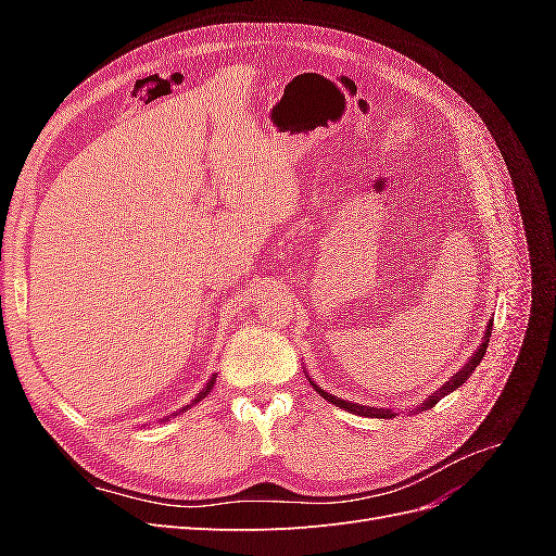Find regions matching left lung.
Returning <instances> with one entry per match:
<instances>
[{
  "label": "left lung",
  "instance_id": "1",
  "mask_svg": "<svg viewBox=\"0 0 556 556\" xmlns=\"http://www.w3.org/2000/svg\"><path fill=\"white\" fill-rule=\"evenodd\" d=\"M490 339H492V323L486 325V329H484V336H482V343L478 345V350L473 352V355H470V359L459 368L457 374H454L441 390H435L429 399H425L422 401V406H417L415 410H410V413H417V410H429V408H433L435 403H439L445 394H450V392H454L457 390V387H462L468 378H470V374L476 371V366L482 362V357H484V352H486V345H490ZM311 380V378H308ZM311 384L315 387V392L323 396V399H327L329 403H333V406H339V408H343V410H348V413H352V415H364V417H380V419H390V417H396V413L394 410H390V408H371V406H362V403H350V401H343V399H339V396H333V394H329V392H325L323 387H317L313 380H311Z\"/></svg>",
  "mask_w": 556,
  "mask_h": 556
}]
</instances>
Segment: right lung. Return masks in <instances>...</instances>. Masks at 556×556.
I'll return each mask as SVG.
<instances>
[{
    "mask_svg": "<svg viewBox=\"0 0 556 556\" xmlns=\"http://www.w3.org/2000/svg\"><path fill=\"white\" fill-rule=\"evenodd\" d=\"M213 384H215V376H213V378H211V380H208V382H206V387H204V390H201V392H199V394H197V399H194V401H192V403H190V406H194V403H199V401H201V399H206V394H208V392H211V390H213ZM190 406H185V408H182V410H178V413H174V417H176V415H180V413H185V410H188V408H190ZM160 422H169V417H164V419H160Z\"/></svg>",
    "mask_w": 556,
    "mask_h": 556,
    "instance_id": "1",
    "label": "right lung"
}]
</instances>
